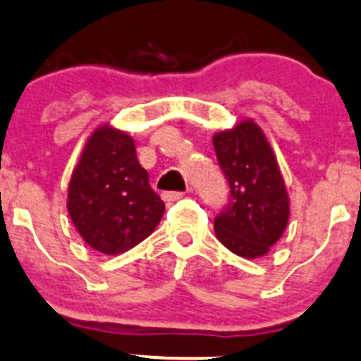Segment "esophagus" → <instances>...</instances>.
<instances>
[{
  "instance_id": "esophagus-1",
  "label": "esophagus",
  "mask_w": 361,
  "mask_h": 361,
  "mask_svg": "<svg viewBox=\"0 0 361 361\" xmlns=\"http://www.w3.org/2000/svg\"><path fill=\"white\" fill-rule=\"evenodd\" d=\"M183 196H185L183 192H164V194H161L164 201H178Z\"/></svg>"
}]
</instances>
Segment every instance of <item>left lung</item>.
Wrapping results in <instances>:
<instances>
[{
    "label": "left lung",
    "instance_id": "left-lung-1",
    "mask_svg": "<svg viewBox=\"0 0 361 361\" xmlns=\"http://www.w3.org/2000/svg\"><path fill=\"white\" fill-rule=\"evenodd\" d=\"M230 203L215 217L219 242L242 258L265 257L288 224L290 200L267 137L252 119L214 135Z\"/></svg>",
    "mask_w": 361,
    "mask_h": 361
}]
</instances>
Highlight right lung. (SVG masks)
I'll return each instance as SVG.
<instances>
[{
    "instance_id": "1",
    "label": "right lung",
    "mask_w": 361,
    "mask_h": 361,
    "mask_svg": "<svg viewBox=\"0 0 361 361\" xmlns=\"http://www.w3.org/2000/svg\"><path fill=\"white\" fill-rule=\"evenodd\" d=\"M67 212L83 240L121 255L149 237L165 212L130 135L103 124L87 139L67 188Z\"/></svg>"
}]
</instances>
